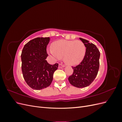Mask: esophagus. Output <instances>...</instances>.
<instances>
[{
  "mask_svg": "<svg viewBox=\"0 0 122 122\" xmlns=\"http://www.w3.org/2000/svg\"><path fill=\"white\" fill-rule=\"evenodd\" d=\"M65 67V66L63 64H60L58 65V68L59 69H61V68H64Z\"/></svg>",
  "mask_w": 122,
  "mask_h": 122,
  "instance_id": "34e87169",
  "label": "esophagus"
}]
</instances>
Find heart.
<instances>
[{"mask_svg": "<svg viewBox=\"0 0 122 122\" xmlns=\"http://www.w3.org/2000/svg\"><path fill=\"white\" fill-rule=\"evenodd\" d=\"M86 48L80 41L61 40L53 44L50 53L57 59L64 56V61L69 65H76L82 61L86 55Z\"/></svg>", "mask_w": 122, "mask_h": 122, "instance_id": "b5f03b06", "label": "heart"}]
</instances>
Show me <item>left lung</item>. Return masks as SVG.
Returning <instances> with one entry per match:
<instances>
[{
  "label": "left lung",
  "mask_w": 122,
  "mask_h": 122,
  "mask_svg": "<svg viewBox=\"0 0 122 122\" xmlns=\"http://www.w3.org/2000/svg\"><path fill=\"white\" fill-rule=\"evenodd\" d=\"M86 47V55L81 63L72 67L73 74L68 78L70 84L78 88L86 87L93 82L97 76L99 68L100 56L98 49L88 41L79 38Z\"/></svg>",
  "instance_id": "left-lung-1"
}]
</instances>
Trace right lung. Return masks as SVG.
Instances as JSON below:
<instances>
[{"label": "right lung", "instance_id": "1", "mask_svg": "<svg viewBox=\"0 0 122 122\" xmlns=\"http://www.w3.org/2000/svg\"><path fill=\"white\" fill-rule=\"evenodd\" d=\"M50 38H36L24 45L21 55L22 71L26 82L32 89L40 90L49 86L53 80L58 64L51 65L46 60V47Z\"/></svg>", "mask_w": 122, "mask_h": 122}]
</instances>
